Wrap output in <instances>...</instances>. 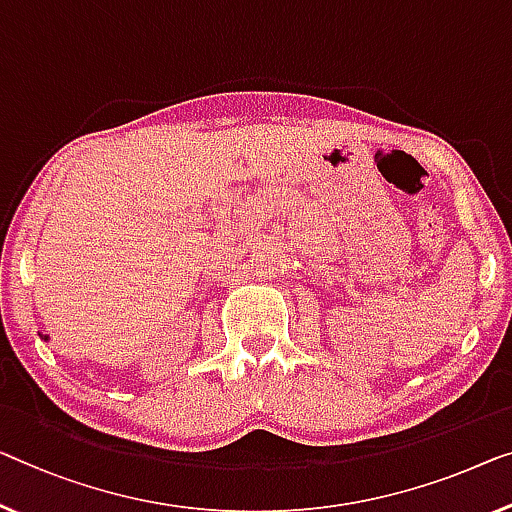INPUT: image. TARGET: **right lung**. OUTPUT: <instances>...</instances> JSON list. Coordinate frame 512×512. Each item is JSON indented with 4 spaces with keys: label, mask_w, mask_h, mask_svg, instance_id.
Instances as JSON below:
<instances>
[{
    "label": "right lung",
    "mask_w": 512,
    "mask_h": 512,
    "mask_svg": "<svg viewBox=\"0 0 512 512\" xmlns=\"http://www.w3.org/2000/svg\"><path fill=\"white\" fill-rule=\"evenodd\" d=\"M45 340H48V338H45Z\"/></svg>",
    "instance_id": "right-lung-1"
}]
</instances>
